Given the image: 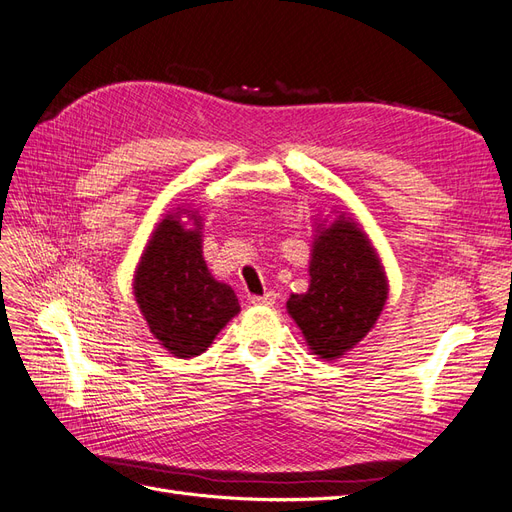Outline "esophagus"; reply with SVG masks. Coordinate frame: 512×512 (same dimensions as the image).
Here are the masks:
<instances>
[{
	"label": "esophagus",
	"mask_w": 512,
	"mask_h": 512,
	"mask_svg": "<svg viewBox=\"0 0 512 512\" xmlns=\"http://www.w3.org/2000/svg\"><path fill=\"white\" fill-rule=\"evenodd\" d=\"M254 305H275V301H277V294L275 292H265L262 294V297H252L250 299Z\"/></svg>",
	"instance_id": "34e87169"
}]
</instances>
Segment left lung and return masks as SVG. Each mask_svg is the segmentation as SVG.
Segmentation results:
<instances>
[{
	"label": "left lung",
	"instance_id": "obj_1",
	"mask_svg": "<svg viewBox=\"0 0 512 512\" xmlns=\"http://www.w3.org/2000/svg\"><path fill=\"white\" fill-rule=\"evenodd\" d=\"M314 224L309 288L290 294L286 309L312 354L335 361L376 327L389 299V277L352 213L339 211Z\"/></svg>",
	"mask_w": 512,
	"mask_h": 512
}]
</instances>
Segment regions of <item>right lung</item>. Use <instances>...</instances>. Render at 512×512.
Returning a JSON list of instances; mask_svg holds the SVG:
<instances>
[{"label":"right lung","instance_id":"add662e5","mask_svg":"<svg viewBox=\"0 0 512 512\" xmlns=\"http://www.w3.org/2000/svg\"><path fill=\"white\" fill-rule=\"evenodd\" d=\"M132 290L151 335L177 359L203 354L241 312L235 290L207 267L203 218L188 203L168 211L153 228Z\"/></svg>","mask_w":512,"mask_h":512}]
</instances>
